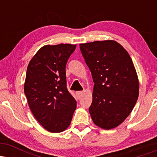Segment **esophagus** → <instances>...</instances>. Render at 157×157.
Here are the masks:
<instances>
[{
  "label": "esophagus",
  "instance_id": "esophagus-1",
  "mask_svg": "<svg viewBox=\"0 0 157 157\" xmlns=\"http://www.w3.org/2000/svg\"><path fill=\"white\" fill-rule=\"evenodd\" d=\"M82 93H83L82 91H77V97H78L79 99H80L81 96H82Z\"/></svg>",
  "mask_w": 157,
  "mask_h": 157
}]
</instances>
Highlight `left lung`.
Here are the masks:
<instances>
[{
    "label": "left lung",
    "instance_id": "left-lung-1",
    "mask_svg": "<svg viewBox=\"0 0 157 157\" xmlns=\"http://www.w3.org/2000/svg\"><path fill=\"white\" fill-rule=\"evenodd\" d=\"M94 82L89 107L94 123L106 130L130 114L139 96V80L128 52L114 40L80 44Z\"/></svg>",
    "mask_w": 157,
    "mask_h": 157
}]
</instances>
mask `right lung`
<instances>
[{"instance_id":"add662e5","label":"right lung","mask_w":157,"mask_h":157,"mask_svg":"<svg viewBox=\"0 0 157 157\" xmlns=\"http://www.w3.org/2000/svg\"><path fill=\"white\" fill-rule=\"evenodd\" d=\"M76 45H46L28 65L24 93L37 122L52 133L70 125L77 102L66 87V66Z\"/></svg>"}]
</instances>
